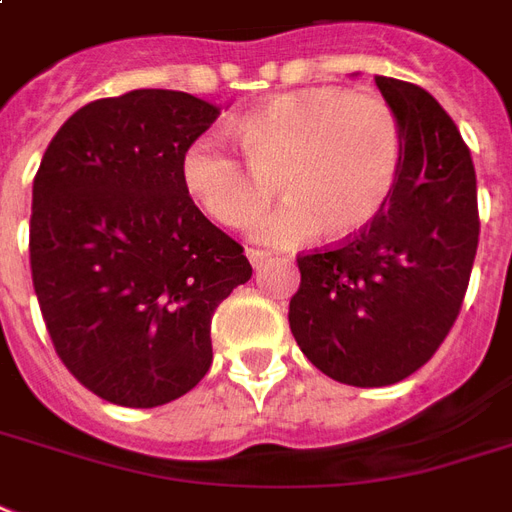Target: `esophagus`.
Here are the masks:
<instances>
[{
	"label": "esophagus",
	"mask_w": 512,
	"mask_h": 512,
	"mask_svg": "<svg viewBox=\"0 0 512 512\" xmlns=\"http://www.w3.org/2000/svg\"><path fill=\"white\" fill-rule=\"evenodd\" d=\"M245 256L251 259V264H253V267H256V270H259V267H264V264H267V261L272 259V253L259 251V248H248V251H245Z\"/></svg>",
	"instance_id": "1"
}]
</instances>
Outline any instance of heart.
Here are the masks:
<instances>
[{"label": "heart", "instance_id": "heart-1", "mask_svg": "<svg viewBox=\"0 0 512 512\" xmlns=\"http://www.w3.org/2000/svg\"><path fill=\"white\" fill-rule=\"evenodd\" d=\"M245 160L218 134H202L180 161L188 194L215 224L245 229L278 183L286 205L256 226L272 245H297L315 229L345 237L383 210L402 137L394 110L370 91L318 86L267 99L237 124Z\"/></svg>", "mask_w": 512, "mask_h": 512}]
</instances>
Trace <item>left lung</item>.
I'll return each mask as SVG.
<instances>
[{"label":"left lung","instance_id":"obj_1","mask_svg":"<svg viewBox=\"0 0 512 512\" xmlns=\"http://www.w3.org/2000/svg\"><path fill=\"white\" fill-rule=\"evenodd\" d=\"M402 156L386 205L345 240L299 253L288 326L307 359L348 386H391L432 359L456 324L480 215L467 142L416 83L375 78Z\"/></svg>","mask_w":512,"mask_h":512}]
</instances>
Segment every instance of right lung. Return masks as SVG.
Wrapping results in <instances>:
<instances>
[{"label":"right lung","mask_w":512,"mask_h":512,"mask_svg":"<svg viewBox=\"0 0 512 512\" xmlns=\"http://www.w3.org/2000/svg\"><path fill=\"white\" fill-rule=\"evenodd\" d=\"M205 99L137 88L80 107L34 175L29 261L53 348L96 397L156 407L213 364L215 307L251 278L180 161L218 118Z\"/></svg>","instance_id":"1"}]
</instances>
